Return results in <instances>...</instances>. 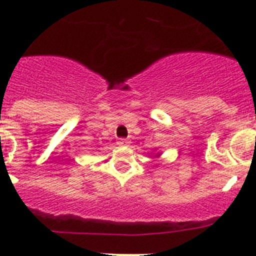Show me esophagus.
I'll return each instance as SVG.
<instances>
[{"label":"esophagus","instance_id":"obj_1","mask_svg":"<svg viewBox=\"0 0 256 256\" xmlns=\"http://www.w3.org/2000/svg\"><path fill=\"white\" fill-rule=\"evenodd\" d=\"M116 144H119V146H126V144H130V141H128V140H126V138H119V140H118Z\"/></svg>","mask_w":256,"mask_h":256}]
</instances>
